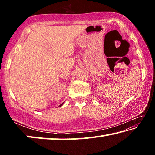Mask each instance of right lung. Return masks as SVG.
I'll return each mask as SVG.
<instances>
[{
	"instance_id": "1",
	"label": "right lung",
	"mask_w": 155,
	"mask_h": 155,
	"mask_svg": "<svg viewBox=\"0 0 155 155\" xmlns=\"http://www.w3.org/2000/svg\"><path fill=\"white\" fill-rule=\"evenodd\" d=\"M63 104H64V103H63L62 104H60V105H59V107H61V106L63 105Z\"/></svg>"
}]
</instances>
